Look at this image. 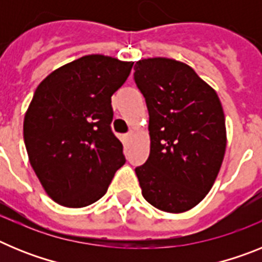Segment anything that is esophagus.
<instances>
[{"label":"esophagus","instance_id":"34e87169","mask_svg":"<svg viewBox=\"0 0 262 262\" xmlns=\"http://www.w3.org/2000/svg\"><path fill=\"white\" fill-rule=\"evenodd\" d=\"M134 136H135V133H134V131H129L128 134H126V140H127V142H128V143L131 142Z\"/></svg>","mask_w":262,"mask_h":262}]
</instances>
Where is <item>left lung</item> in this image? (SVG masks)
Masks as SVG:
<instances>
[{"label":"left lung","mask_w":262,"mask_h":262,"mask_svg":"<svg viewBox=\"0 0 262 262\" xmlns=\"http://www.w3.org/2000/svg\"><path fill=\"white\" fill-rule=\"evenodd\" d=\"M134 69L151 136L148 160L135 168L142 194L161 211H187L209 193L223 161L222 103L216 92L181 61L143 59Z\"/></svg>","instance_id":"left-lung-1"}]
</instances>
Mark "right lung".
<instances>
[{
	"instance_id": "add662e5",
	"label": "right lung",
	"mask_w": 262,
	"mask_h": 262,
	"mask_svg": "<svg viewBox=\"0 0 262 262\" xmlns=\"http://www.w3.org/2000/svg\"><path fill=\"white\" fill-rule=\"evenodd\" d=\"M134 62L88 55L53 71L36 88L23 122L30 164L59 205L85 207L107 191L126 163L111 129V96Z\"/></svg>"
}]
</instances>
